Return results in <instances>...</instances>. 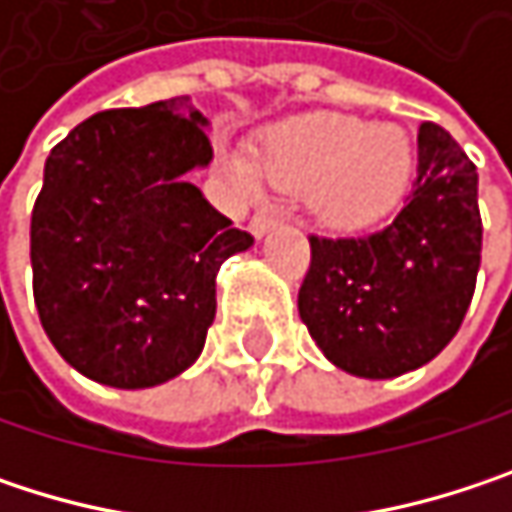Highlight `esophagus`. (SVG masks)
I'll return each instance as SVG.
<instances>
[{
  "mask_svg": "<svg viewBox=\"0 0 512 512\" xmlns=\"http://www.w3.org/2000/svg\"><path fill=\"white\" fill-rule=\"evenodd\" d=\"M275 225H278V213H272V210H260V213L252 216V225H249V228H252V234H255V237H266Z\"/></svg>",
  "mask_w": 512,
  "mask_h": 512,
  "instance_id": "esophagus-1",
  "label": "esophagus"
}]
</instances>
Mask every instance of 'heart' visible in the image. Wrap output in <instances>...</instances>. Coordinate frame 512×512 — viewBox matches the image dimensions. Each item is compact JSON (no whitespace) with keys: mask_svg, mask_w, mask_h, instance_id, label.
<instances>
[{"mask_svg":"<svg viewBox=\"0 0 512 512\" xmlns=\"http://www.w3.org/2000/svg\"><path fill=\"white\" fill-rule=\"evenodd\" d=\"M415 154L409 136L391 124L320 112L287 121L260 154L228 156L234 180L257 195L266 180L305 189L311 216L332 231H356L382 219L403 195Z\"/></svg>","mask_w":512,"mask_h":512,"instance_id":"obj_1","label":"heart"}]
</instances>
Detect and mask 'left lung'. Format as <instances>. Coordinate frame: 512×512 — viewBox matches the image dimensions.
<instances>
[{"label":"left lung","instance_id":"obj_1","mask_svg":"<svg viewBox=\"0 0 512 512\" xmlns=\"http://www.w3.org/2000/svg\"><path fill=\"white\" fill-rule=\"evenodd\" d=\"M418 180L394 222L367 237H311L299 317L335 367L394 379L460 332L480 269L477 168L448 130L421 124Z\"/></svg>","mask_w":512,"mask_h":512}]
</instances>
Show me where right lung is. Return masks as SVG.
Listing matches in <instances>:
<instances>
[{
    "label": "right lung",
    "mask_w": 512,
    "mask_h": 512,
    "mask_svg": "<svg viewBox=\"0 0 512 512\" xmlns=\"http://www.w3.org/2000/svg\"><path fill=\"white\" fill-rule=\"evenodd\" d=\"M210 121L189 97L97 112L58 142L32 210L41 326L70 367L112 388H154L201 356L216 272L255 237L189 171Z\"/></svg>",
    "instance_id": "add662e5"
}]
</instances>
